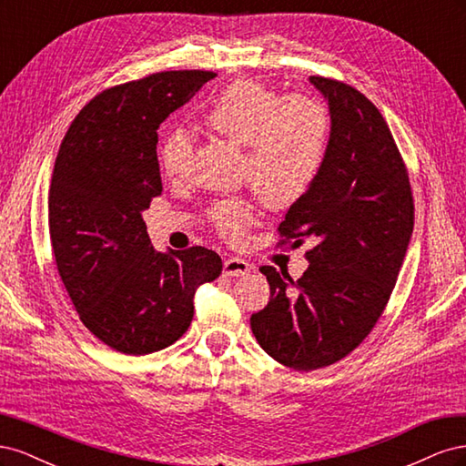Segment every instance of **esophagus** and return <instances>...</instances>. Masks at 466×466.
I'll use <instances>...</instances> for the list:
<instances>
[{"mask_svg":"<svg viewBox=\"0 0 466 466\" xmlns=\"http://www.w3.org/2000/svg\"><path fill=\"white\" fill-rule=\"evenodd\" d=\"M250 272V264L243 258H228L223 262V274L225 276H245Z\"/></svg>","mask_w":466,"mask_h":466,"instance_id":"obj_1","label":"esophagus"}]
</instances>
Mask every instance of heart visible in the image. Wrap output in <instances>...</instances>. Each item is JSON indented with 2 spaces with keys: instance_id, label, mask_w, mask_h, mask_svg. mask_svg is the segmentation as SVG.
Masks as SVG:
<instances>
[{
  "instance_id": "heart-1",
  "label": "heart",
  "mask_w": 466,
  "mask_h": 466,
  "mask_svg": "<svg viewBox=\"0 0 466 466\" xmlns=\"http://www.w3.org/2000/svg\"><path fill=\"white\" fill-rule=\"evenodd\" d=\"M206 128L245 147L243 180L250 182L268 209H286L311 190L330 142V112L305 95L281 96L255 79H237L225 87L202 115ZM192 155L187 132H168L159 146L167 177L185 173ZM218 231L238 241L250 223L245 200H225L209 211Z\"/></svg>"
}]
</instances>
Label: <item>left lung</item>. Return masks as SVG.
I'll use <instances>...</instances> for the list:
<instances>
[{
    "instance_id": "8db88e82",
    "label": "left lung",
    "mask_w": 466,
    "mask_h": 466,
    "mask_svg": "<svg viewBox=\"0 0 466 466\" xmlns=\"http://www.w3.org/2000/svg\"><path fill=\"white\" fill-rule=\"evenodd\" d=\"M311 83L329 98L330 142L315 185L278 228V247L311 238V264L298 281L262 266L270 301L250 317L266 354L295 371L327 368L368 338L414 229L410 178L383 115L344 81Z\"/></svg>"
}]
</instances>
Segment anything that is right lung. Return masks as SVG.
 Segmentation results:
<instances>
[{"mask_svg":"<svg viewBox=\"0 0 466 466\" xmlns=\"http://www.w3.org/2000/svg\"><path fill=\"white\" fill-rule=\"evenodd\" d=\"M214 77L175 69L101 91L69 124L54 163L56 266L81 322L126 356L175 344L192 322L196 288L221 274L206 247L155 252L142 219L163 192L159 124Z\"/></svg>","mask_w":466,"mask_h":466,"instance_id":"1","label":"right lung"}]
</instances>
